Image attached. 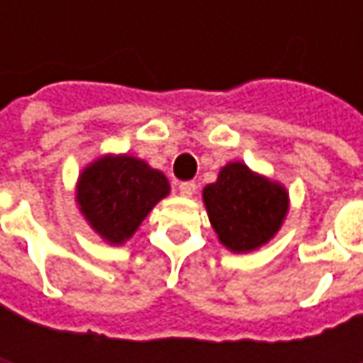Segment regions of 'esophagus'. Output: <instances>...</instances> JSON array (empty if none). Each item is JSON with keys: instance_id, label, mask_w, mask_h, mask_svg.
Wrapping results in <instances>:
<instances>
[{"instance_id": "obj_1", "label": "esophagus", "mask_w": 363, "mask_h": 363, "mask_svg": "<svg viewBox=\"0 0 363 363\" xmlns=\"http://www.w3.org/2000/svg\"><path fill=\"white\" fill-rule=\"evenodd\" d=\"M177 189H179V194L184 196V198H191L194 194H196V182H182V184H177Z\"/></svg>"}]
</instances>
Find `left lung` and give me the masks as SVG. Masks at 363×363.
Masks as SVG:
<instances>
[{
  "label": "left lung",
  "instance_id": "8db88e82",
  "mask_svg": "<svg viewBox=\"0 0 363 363\" xmlns=\"http://www.w3.org/2000/svg\"><path fill=\"white\" fill-rule=\"evenodd\" d=\"M203 202L220 242L234 252L269 242L289 208L285 189L252 174L240 161L222 167L216 184L203 188Z\"/></svg>",
  "mask_w": 363,
  "mask_h": 363
}]
</instances>
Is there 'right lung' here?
<instances>
[{
  "instance_id": "obj_1",
  "label": "right lung",
  "mask_w": 363,
  "mask_h": 363,
  "mask_svg": "<svg viewBox=\"0 0 363 363\" xmlns=\"http://www.w3.org/2000/svg\"><path fill=\"white\" fill-rule=\"evenodd\" d=\"M169 194L165 175L129 155L103 157L78 179L80 212L105 240L125 242L149 210Z\"/></svg>"
}]
</instances>
